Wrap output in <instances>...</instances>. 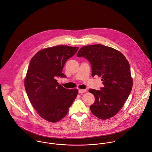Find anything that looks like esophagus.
<instances>
[{
  "label": "esophagus",
  "instance_id": "obj_1",
  "mask_svg": "<svg viewBox=\"0 0 152 152\" xmlns=\"http://www.w3.org/2000/svg\"><path fill=\"white\" fill-rule=\"evenodd\" d=\"M86 92V89H79V93L80 94H83V93H85Z\"/></svg>",
  "mask_w": 152,
  "mask_h": 152
}]
</instances>
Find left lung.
Returning a JSON list of instances; mask_svg holds the SVG:
<instances>
[{
    "label": "left lung",
    "instance_id": "8db88e82",
    "mask_svg": "<svg viewBox=\"0 0 152 152\" xmlns=\"http://www.w3.org/2000/svg\"><path fill=\"white\" fill-rule=\"evenodd\" d=\"M77 57L89 61L92 76L102 77L104 87L101 90H89L95 98L90 107L92 113L101 120L113 117L122 108L132 89L133 79L128 60L121 52L101 44L82 47Z\"/></svg>",
    "mask_w": 152,
    "mask_h": 152
}]
</instances>
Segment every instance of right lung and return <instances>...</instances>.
<instances>
[{"label": "right lung", "instance_id": "obj_1", "mask_svg": "<svg viewBox=\"0 0 152 152\" xmlns=\"http://www.w3.org/2000/svg\"><path fill=\"white\" fill-rule=\"evenodd\" d=\"M78 49L67 45L47 48L37 53L29 64L25 91L38 115L49 122L63 118L77 95V89H66L56 79L66 77L62 73L64 65Z\"/></svg>", "mask_w": 152, "mask_h": 152}]
</instances>
